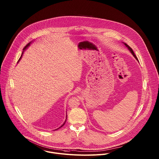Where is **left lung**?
Listing matches in <instances>:
<instances>
[{
    "instance_id": "1",
    "label": "left lung",
    "mask_w": 159,
    "mask_h": 159,
    "mask_svg": "<svg viewBox=\"0 0 159 159\" xmlns=\"http://www.w3.org/2000/svg\"><path fill=\"white\" fill-rule=\"evenodd\" d=\"M124 44H125V46H126V47L128 48V49L129 50V52L131 53V54L133 55V57H134L136 58V60H138V58H137V57H136V55H134V53L133 52V51L132 48H130V47L128 46V45L127 44H126V43H124Z\"/></svg>"
}]
</instances>
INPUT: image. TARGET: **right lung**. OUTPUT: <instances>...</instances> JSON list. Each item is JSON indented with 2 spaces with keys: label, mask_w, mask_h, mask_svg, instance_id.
<instances>
[{
  "label": "right lung",
  "mask_w": 159,
  "mask_h": 159,
  "mask_svg": "<svg viewBox=\"0 0 159 159\" xmlns=\"http://www.w3.org/2000/svg\"><path fill=\"white\" fill-rule=\"evenodd\" d=\"M31 42H30V43H29L28 44H26V47H25V48H23V50H24V51H25V50H26V48H28V47L30 46V44H31ZM24 51H23V52H22V55H21V56H20V58H19V60H18V62H19V60H20V58H21V57H22V54H23V52H24ZM66 117H67V116H66V120H65V121L64 123H63V125H61V126H60V128L62 127V126H63V125H65V122H66Z\"/></svg>",
  "instance_id": "1"
}]
</instances>
